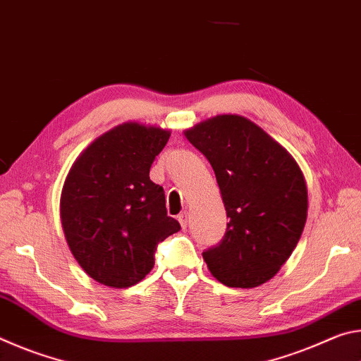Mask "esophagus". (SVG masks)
<instances>
[{
    "instance_id": "esophagus-1",
    "label": "esophagus",
    "mask_w": 361,
    "mask_h": 361,
    "mask_svg": "<svg viewBox=\"0 0 361 361\" xmlns=\"http://www.w3.org/2000/svg\"><path fill=\"white\" fill-rule=\"evenodd\" d=\"M178 221H180V224H181V228L183 229H186L188 228V221H189V218H188V212H183L181 215L178 216Z\"/></svg>"
}]
</instances>
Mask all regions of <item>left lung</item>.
Listing matches in <instances>:
<instances>
[{
	"instance_id": "8db88e82",
	"label": "left lung",
	"mask_w": 361,
	"mask_h": 361,
	"mask_svg": "<svg viewBox=\"0 0 361 361\" xmlns=\"http://www.w3.org/2000/svg\"><path fill=\"white\" fill-rule=\"evenodd\" d=\"M210 162L229 223L202 253L213 277L235 288L271 280L296 248L307 218V188L288 151L237 114L186 130Z\"/></svg>"
}]
</instances>
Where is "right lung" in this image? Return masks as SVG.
<instances>
[{"label": "right lung", "instance_id": "obj_1", "mask_svg": "<svg viewBox=\"0 0 361 361\" xmlns=\"http://www.w3.org/2000/svg\"><path fill=\"white\" fill-rule=\"evenodd\" d=\"M170 132L126 122L78 157L65 180L60 218L73 256L89 277L113 288L138 283L157 245L178 232L149 169Z\"/></svg>", "mask_w": 361, "mask_h": 361}]
</instances>
